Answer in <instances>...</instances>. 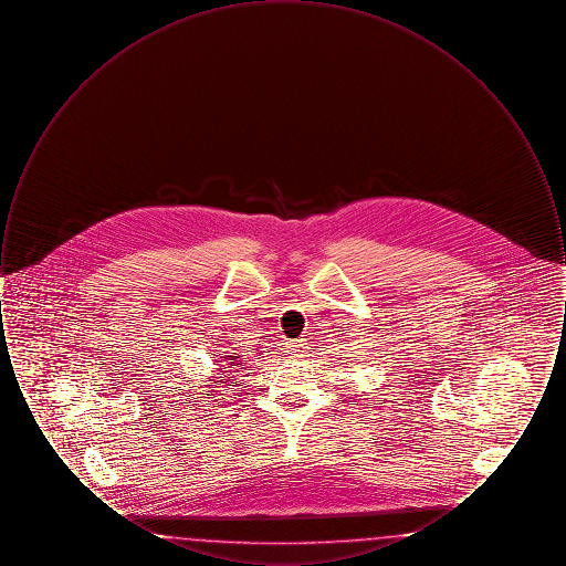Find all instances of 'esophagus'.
Returning a JSON list of instances; mask_svg holds the SVG:
<instances>
[{
	"label": "esophagus",
	"mask_w": 566,
	"mask_h": 566,
	"mask_svg": "<svg viewBox=\"0 0 566 566\" xmlns=\"http://www.w3.org/2000/svg\"><path fill=\"white\" fill-rule=\"evenodd\" d=\"M303 350H305V342H303V339H291V342H286V354H289L291 358L303 356Z\"/></svg>",
	"instance_id": "34e87169"
}]
</instances>
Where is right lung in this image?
<instances>
[{
	"label": "right lung",
	"mask_w": 566,
	"mask_h": 566,
	"mask_svg": "<svg viewBox=\"0 0 566 566\" xmlns=\"http://www.w3.org/2000/svg\"><path fill=\"white\" fill-rule=\"evenodd\" d=\"M231 360H233V358H231Z\"/></svg>",
	"instance_id": "obj_1"
}]
</instances>
